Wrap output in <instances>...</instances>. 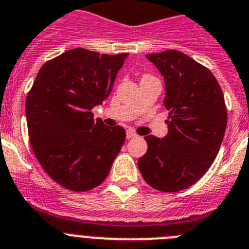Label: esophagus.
<instances>
[{
  "label": "esophagus",
  "instance_id": "esophagus-1",
  "mask_svg": "<svg viewBox=\"0 0 249 249\" xmlns=\"http://www.w3.org/2000/svg\"><path fill=\"white\" fill-rule=\"evenodd\" d=\"M137 137V133L133 130H127L126 131V139H131V138Z\"/></svg>",
  "mask_w": 249,
  "mask_h": 249
}]
</instances>
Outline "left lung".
<instances>
[{"label":"left lung","mask_w":249,"mask_h":249,"mask_svg":"<svg viewBox=\"0 0 249 249\" xmlns=\"http://www.w3.org/2000/svg\"><path fill=\"white\" fill-rule=\"evenodd\" d=\"M146 57L164 76L169 133L144 138L148 150L138 166L150 187L174 193L196 183L214 161L226 133V103L211 70L185 53L168 50Z\"/></svg>","instance_id":"1"}]
</instances>
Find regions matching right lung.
I'll return each mask as SVG.
<instances>
[{"label": "right lung", "mask_w": 249, "mask_h": 249, "mask_svg": "<svg viewBox=\"0 0 249 249\" xmlns=\"http://www.w3.org/2000/svg\"><path fill=\"white\" fill-rule=\"evenodd\" d=\"M126 53L69 50L42 65L26 98L30 144L47 176L72 192L105 180L125 140L123 126L94 120Z\"/></svg>", "instance_id": "obj_1"}]
</instances>
